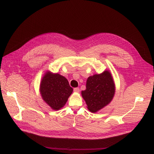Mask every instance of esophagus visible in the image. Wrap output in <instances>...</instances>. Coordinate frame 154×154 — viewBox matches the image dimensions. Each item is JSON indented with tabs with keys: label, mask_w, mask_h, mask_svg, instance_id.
Segmentation results:
<instances>
[{
	"label": "esophagus",
	"mask_w": 154,
	"mask_h": 154,
	"mask_svg": "<svg viewBox=\"0 0 154 154\" xmlns=\"http://www.w3.org/2000/svg\"><path fill=\"white\" fill-rule=\"evenodd\" d=\"M74 91L75 92H80V88H78V87L74 88Z\"/></svg>",
	"instance_id": "1"
}]
</instances>
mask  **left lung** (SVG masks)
Wrapping results in <instances>:
<instances>
[{"instance_id":"obj_1","label":"left lung","mask_w":154,"mask_h":154,"mask_svg":"<svg viewBox=\"0 0 154 154\" xmlns=\"http://www.w3.org/2000/svg\"><path fill=\"white\" fill-rule=\"evenodd\" d=\"M114 79L108 70L90 76L87 80L86 89L82 91L88 109L96 112L108 105L115 94Z\"/></svg>"}]
</instances>
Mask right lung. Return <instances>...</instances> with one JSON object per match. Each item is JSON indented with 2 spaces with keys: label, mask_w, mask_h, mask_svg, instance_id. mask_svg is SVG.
Here are the masks:
<instances>
[{
  "label": "right lung",
  "mask_w": 154,
  "mask_h": 154,
  "mask_svg": "<svg viewBox=\"0 0 154 154\" xmlns=\"http://www.w3.org/2000/svg\"><path fill=\"white\" fill-rule=\"evenodd\" d=\"M40 92L42 99L53 110H57L66 103L73 88L66 77L47 72L40 82Z\"/></svg>",
  "instance_id": "right-lung-1"
}]
</instances>
